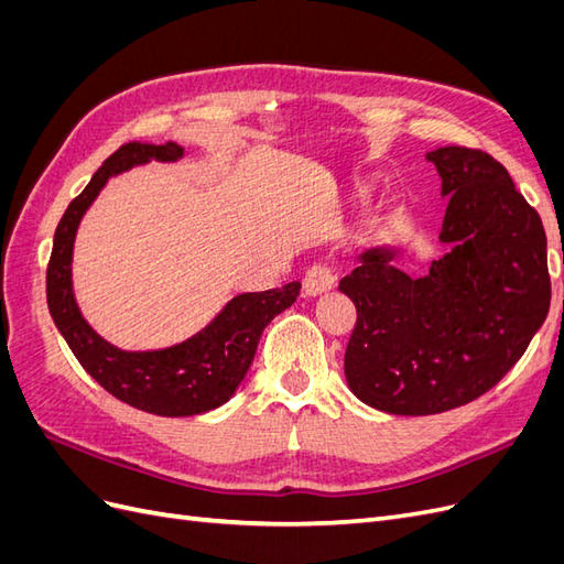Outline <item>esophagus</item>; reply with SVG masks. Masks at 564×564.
<instances>
[{"mask_svg": "<svg viewBox=\"0 0 564 564\" xmlns=\"http://www.w3.org/2000/svg\"><path fill=\"white\" fill-rule=\"evenodd\" d=\"M334 284H336V275L332 268L313 265L303 278V292L308 296H322V294H327L329 289H334Z\"/></svg>", "mask_w": 564, "mask_h": 564, "instance_id": "1", "label": "esophagus"}]
</instances>
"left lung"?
<instances>
[{
	"mask_svg": "<svg viewBox=\"0 0 564 564\" xmlns=\"http://www.w3.org/2000/svg\"><path fill=\"white\" fill-rule=\"evenodd\" d=\"M425 160L449 199L440 230L447 253L429 275L409 278L395 247H371L338 284L357 308L348 388L398 416L442 414L485 395L551 308L543 224L503 164L458 145Z\"/></svg>",
	"mask_w": 564,
	"mask_h": 564,
	"instance_id": "left-lung-1",
	"label": "left lung"
}]
</instances>
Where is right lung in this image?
<instances>
[{"label": "right lung", "mask_w": 564, "mask_h": 564, "mask_svg": "<svg viewBox=\"0 0 564 564\" xmlns=\"http://www.w3.org/2000/svg\"><path fill=\"white\" fill-rule=\"evenodd\" d=\"M178 143H127L104 162L70 202L54 235L46 268V301L58 332L89 377L110 395L158 416H197L226 404L245 381L263 329L292 305L301 282L232 296L207 327L160 350H122L84 319L73 289L75 237L110 178L148 162H178Z\"/></svg>", "instance_id": "1"}]
</instances>
